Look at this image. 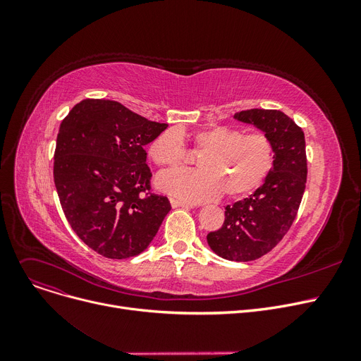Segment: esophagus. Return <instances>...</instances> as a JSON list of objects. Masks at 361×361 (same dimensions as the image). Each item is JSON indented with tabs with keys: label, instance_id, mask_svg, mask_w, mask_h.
Wrapping results in <instances>:
<instances>
[{
	"label": "esophagus",
	"instance_id": "esophagus-1",
	"mask_svg": "<svg viewBox=\"0 0 361 361\" xmlns=\"http://www.w3.org/2000/svg\"><path fill=\"white\" fill-rule=\"evenodd\" d=\"M169 200H171V204H173V207H193L190 203L178 200V199H176V197H171Z\"/></svg>",
	"mask_w": 361,
	"mask_h": 361
}]
</instances>
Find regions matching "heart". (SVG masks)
<instances>
[{
  "mask_svg": "<svg viewBox=\"0 0 361 361\" xmlns=\"http://www.w3.org/2000/svg\"><path fill=\"white\" fill-rule=\"evenodd\" d=\"M184 135L166 130L149 146V157L158 166L177 168L185 159ZM193 149L202 152L196 171H173L159 176L158 187L188 202H204L222 192L240 197L253 190L271 173L275 161L272 140L264 133H247L228 126H211L190 136Z\"/></svg>",
  "mask_w": 361,
  "mask_h": 361,
  "instance_id": "b5f03b06",
  "label": "heart"
}]
</instances>
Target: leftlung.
I'll return each instance as SVG.
<instances>
[{
	"instance_id": "1",
	"label": "left lung",
	"mask_w": 361,
	"mask_h": 361,
	"mask_svg": "<svg viewBox=\"0 0 361 361\" xmlns=\"http://www.w3.org/2000/svg\"><path fill=\"white\" fill-rule=\"evenodd\" d=\"M235 118L264 131L274 143L275 161L250 197L225 206V221L207 234V243L226 260L250 262L269 253L297 216L307 181L306 142L301 127L278 109L240 111Z\"/></svg>"
}]
</instances>
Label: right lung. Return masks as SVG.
Returning a JSON list of instances; mask_svg holds the SVG:
<instances>
[{
  "instance_id": "1",
  "label": "right lung",
  "mask_w": 361,
  "mask_h": 361,
  "mask_svg": "<svg viewBox=\"0 0 361 361\" xmlns=\"http://www.w3.org/2000/svg\"><path fill=\"white\" fill-rule=\"evenodd\" d=\"M166 127L106 99H83L63 120L54 183L70 226L92 250L127 259L157 235L171 203L150 190L145 146Z\"/></svg>"
}]
</instances>
